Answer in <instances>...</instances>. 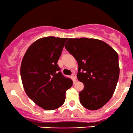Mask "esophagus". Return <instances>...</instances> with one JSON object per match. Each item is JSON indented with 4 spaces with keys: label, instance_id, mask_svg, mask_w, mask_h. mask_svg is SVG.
<instances>
[{
    "label": "esophagus",
    "instance_id": "34e87169",
    "mask_svg": "<svg viewBox=\"0 0 133 133\" xmlns=\"http://www.w3.org/2000/svg\"><path fill=\"white\" fill-rule=\"evenodd\" d=\"M72 77L73 78V79L74 80V81H76V75L75 74H73L72 75Z\"/></svg>",
    "mask_w": 133,
    "mask_h": 133
}]
</instances>
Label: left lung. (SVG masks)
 Here are the masks:
<instances>
[{
  "instance_id": "1",
  "label": "left lung",
  "mask_w": 133,
  "mask_h": 133,
  "mask_svg": "<svg viewBox=\"0 0 133 133\" xmlns=\"http://www.w3.org/2000/svg\"><path fill=\"white\" fill-rule=\"evenodd\" d=\"M64 46L77 61L78 79L84 85L79 94L80 103L87 109H99L116 87L120 71L118 54L98 39L69 38Z\"/></svg>"
}]
</instances>
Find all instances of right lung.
I'll return each instance as SVG.
<instances>
[{"label": "right lung", "instance_id": "right-lung-1", "mask_svg": "<svg viewBox=\"0 0 133 133\" xmlns=\"http://www.w3.org/2000/svg\"><path fill=\"white\" fill-rule=\"evenodd\" d=\"M67 40L55 37L38 39L29 46L22 59L20 75L25 92L44 110L62 105L66 90L73 84L57 64Z\"/></svg>", "mask_w": 133, "mask_h": 133}]
</instances>
